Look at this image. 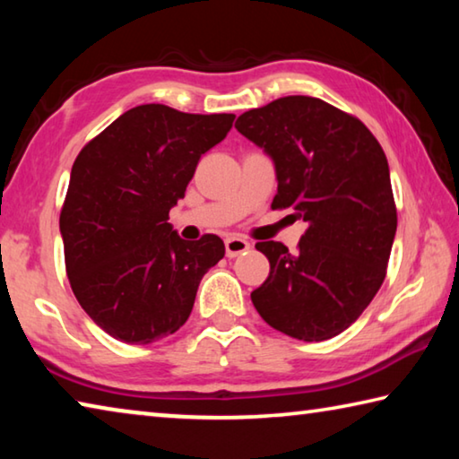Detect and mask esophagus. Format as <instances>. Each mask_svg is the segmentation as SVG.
<instances>
[{"mask_svg":"<svg viewBox=\"0 0 459 459\" xmlns=\"http://www.w3.org/2000/svg\"><path fill=\"white\" fill-rule=\"evenodd\" d=\"M224 248H227V257H238V255H245L248 248H251V243H248L247 238L243 237H227V240H224Z\"/></svg>","mask_w":459,"mask_h":459,"instance_id":"esophagus-1","label":"esophagus"}]
</instances>
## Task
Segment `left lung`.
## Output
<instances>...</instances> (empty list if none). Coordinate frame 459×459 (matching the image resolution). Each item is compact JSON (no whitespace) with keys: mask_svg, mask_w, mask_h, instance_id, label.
Returning <instances> with one entry per match:
<instances>
[{"mask_svg":"<svg viewBox=\"0 0 459 459\" xmlns=\"http://www.w3.org/2000/svg\"><path fill=\"white\" fill-rule=\"evenodd\" d=\"M235 127L273 160L271 208H291L307 222L295 253L277 240L255 245L271 271L253 306L291 338L338 336L383 285L397 232L383 147L354 115L301 95L251 108Z\"/></svg>","mask_w":459,"mask_h":459,"instance_id":"8db88e82","label":"left lung"}]
</instances>
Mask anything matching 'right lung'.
<instances>
[{
	"label": "right lung",
	"mask_w": 459,
	"mask_h": 459,
	"mask_svg": "<svg viewBox=\"0 0 459 459\" xmlns=\"http://www.w3.org/2000/svg\"><path fill=\"white\" fill-rule=\"evenodd\" d=\"M235 115L139 105L76 155L60 211L66 275L99 328L150 344L182 328L200 279L224 257L221 237L182 240L169 208Z\"/></svg>",
	"instance_id": "obj_1"
}]
</instances>
